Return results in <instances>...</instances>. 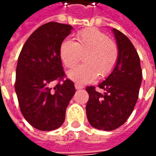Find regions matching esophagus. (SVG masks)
Instances as JSON below:
<instances>
[{
    "mask_svg": "<svg viewBox=\"0 0 156 156\" xmlns=\"http://www.w3.org/2000/svg\"><path fill=\"white\" fill-rule=\"evenodd\" d=\"M75 87H76V89H77V90H79V89L83 88V86H81V85H79V84H77V83H76V84H75Z\"/></svg>",
    "mask_w": 156,
    "mask_h": 156,
    "instance_id": "esophagus-1",
    "label": "esophagus"
}]
</instances>
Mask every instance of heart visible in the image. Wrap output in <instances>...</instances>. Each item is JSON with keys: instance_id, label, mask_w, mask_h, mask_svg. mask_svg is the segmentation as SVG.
Wrapping results in <instances>:
<instances>
[{"instance_id": "1", "label": "heart", "mask_w": 156, "mask_h": 156, "mask_svg": "<svg viewBox=\"0 0 156 156\" xmlns=\"http://www.w3.org/2000/svg\"><path fill=\"white\" fill-rule=\"evenodd\" d=\"M84 56V64L73 68L68 76L80 84H87L109 75L118 60L119 51L116 44L109 39L105 33L94 28L80 30L76 35V42L64 40L59 48L60 58L64 66L74 67Z\"/></svg>"}]
</instances>
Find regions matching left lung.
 Here are the masks:
<instances>
[{
    "label": "left lung",
    "mask_w": 156,
    "mask_h": 156,
    "mask_svg": "<svg viewBox=\"0 0 156 156\" xmlns=\"http://www.w3.org/2000/svg\"><path fill=\"white\" fill-rule=\"evenodd\" d=\"M112 30L119 56L111 74L98 85L105 92H97L93 86L86 88L89 94L87 120L94 128L105 131L116 129L126 121L137 103L142 82L140 59L135 47L121 31Z\"/></svg>",
    "instance_id": "obj_1"
}]
</instances>
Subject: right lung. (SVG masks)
Wrapping results in <instances>:
<instances>
[{"mask_svg": "<svg viewBox=\"0 0 156 156\" xmlns=\"http://www.w3.org/2000/svg\"><path fill=\"white\" fill-rule=\"evenodd\" d=\"M73 27L49 22L35 30L23 47L16 69L15 91L21 113L33 127L52 131L63 125L76 92L65 76L59 48ZM58 80L54 87L52 83Z\"/></svg>", "mask_w": 156, "mask_h": 156, "instance_id": "right-lung-1", "label": "right lung"}]
</instances>
